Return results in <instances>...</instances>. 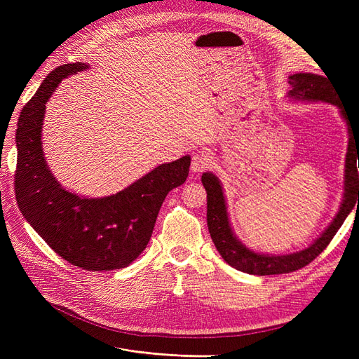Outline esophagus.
Segmentation results:
<instances>
[{"label": "esophagus", "mask_w": 359, "mask_h": 359, "mask_svg": "<svg viewBox=\"0 0 359 359\" xmlns=\"http://www.w3.org/2000/svg\"><path fill=\"white\" fill-rule=\"evenodd\" d=\"M210 166V158L205 154H193L191 157V172L198 173L203 172L206 168Z\"/></svg>", "instance_id": "34e87169"}]
</instances>
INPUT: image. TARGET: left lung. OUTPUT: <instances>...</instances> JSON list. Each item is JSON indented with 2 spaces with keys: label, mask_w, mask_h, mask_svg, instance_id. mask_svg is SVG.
<instances>
[{
  "label": "left lung",
  "mask_w": 359,
  "mask_h": 359,
  "mask_svg": "<svg viewBox=\"0 0 359 359\" xmlns=\"http://www.w3.org/2000/svg\"><path fill=\"white\" fill-rule=\"evenodd\" d=\"M289 83L292 85V90L287 93L289 99L334 104L339 107L340 115L347 124L349 142H347L344 163L343 201L340 203L339 212L335 214L330 226L309 247L299 250V252L286 255H264L253 252L252 248L244 245L240 241V238L233 233L229 222V214H227V205L222 182L212 172H203L202 184L206 190V222H208L211 240L226 264H229L238 271L253 276L286 274L309 265L331 243L334 235L346 220V217L352 212L356 201L359 203V127H352L349 112H347L339 95H337V91L328 76L314 73H295L289 76ZM356 161H358V167L355 166Z\"/></svg>",
  "instance_id": "left-lung-1"
}]
</instances>
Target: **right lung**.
Masks as SVG:
<instances>
[{
  "instance_id": "obj_1",
  "label": "right lung",
  "mask_w": 359,
  "mask_h": 359,
  "mask_svg": "<svg viewBox=\"0 0 359 359\" xmlns=\"http://www.w3.org/2000/svg\"><path fill=\"white\" fill-rule=\"evenodd\" d=\"M90 66L73 62L46 76L19 115L16 199L25 220L69 264L86 271L126 268L144 252L166 194L189 177L190 156L149 170L124 190L85 198L64 189L41 147L46 103L70 74Z\"/></svg>"
}]
</instances>
